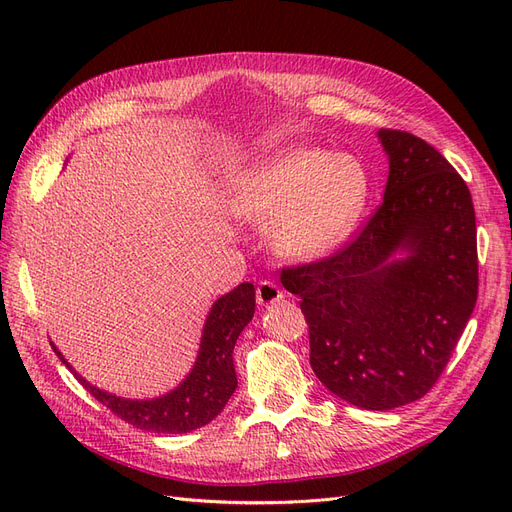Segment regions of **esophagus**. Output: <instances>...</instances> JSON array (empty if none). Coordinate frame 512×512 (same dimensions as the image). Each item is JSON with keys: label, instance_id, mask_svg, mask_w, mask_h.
<instances>
[{"label": "esophagus", "instance_id": "34e87169", "mask_svg": "<svg viewBox=\"0 0 512 512\" xmlns=\"http://www.w3.org/2000/svg\"><path fill=\"white\" fill-rule=\"evenodd\" d=\"M284 297V292L280 290V286L273 282H260L256 288V301L258 305H275L280 303Z\"/></svg>", "mask_w": 512, "mask_h": 512}]
</instances>
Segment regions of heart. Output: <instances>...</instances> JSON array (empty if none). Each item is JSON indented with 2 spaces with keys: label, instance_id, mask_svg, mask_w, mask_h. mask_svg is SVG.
Wrapping results in <instances>:
<instances>
[{
  "label": "heart",
  "instance_id": "heart-1",
  "mask_svg": "<svg viewBox=\"0 0 512 512\" xmlns=\"http://www.w3.org/2000/svg\"><path fill=\"white\" fill-rule=\"evenodd\" d=\"M371 179L350 153L290 147L239 170L230 183V211L269 226L275 254L316 260L344 245L365 215Z\"/></svg>",
  "mask_w": 512,
  "mask_h": 512
}]
</instances>
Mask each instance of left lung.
<instances>
[{
  "instance_id": "1",
  "label": "left lung",
  "mask_w": 512,
  "mask_h": 512,
  "mask_svg": "<svg viewBox=\"0 0 512 512\" xmlns=\"http://www.w3.org/2000/svg\"><path fill=\"white\" fill-rule=\"evenodd\" d=\"M384 200L359 239L282 271L309 324L316 378L348 404L393 410L444 371L478 294L476 218L466 181L423 138L378 130Z\"/></svg>"
}]
</instances>
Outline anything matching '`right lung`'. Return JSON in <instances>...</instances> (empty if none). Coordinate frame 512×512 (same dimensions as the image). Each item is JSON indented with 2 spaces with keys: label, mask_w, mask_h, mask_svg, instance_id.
<instances>
[{
  "label": "right lung",
  "mask_w": 512,
  "mask_h": 512,
  "mask_svg": "<svg viewBox=\"0 0 512 512\" xmlns=\"http://www.w3.org/2000/svg\"><path fill=\"white\" fill-rule=\"evenodd\" d=\"M254 309L256 290L250 282L222 294L209 309L190 374L173 391L153 399H128L98 389L66 361L53 342L51 346L76 380L126 423L153 433H188L211 423L235 393L237 374L232 365V350L247 322L254 318Z\"/></svg>",
  "instance_id": "obj_1"
}]
</instances>
